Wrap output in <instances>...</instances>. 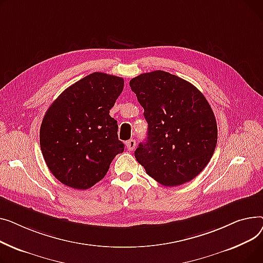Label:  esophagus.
Masks as SVG:
<instances>
[{
	"label": "esophagus",
	"instance_id": "1",
	"mask_svg": "<svg viewBox=\"0 0 263 263\" xmlns=\"http://www.w3.org/2000/svg\"><path fill=\"white\" fill-rule=\"evenodd\" d=\"M135 147H136V140L130 139V140L126 141V148L128 151H133V149H135Z\"/></svg>",
	"mask_w": 263,
	"mask_h": 263
}]
</instances>
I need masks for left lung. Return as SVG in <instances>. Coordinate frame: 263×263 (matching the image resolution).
<instances>
[{"instance_id":"1","label":"left lung","mask_w":263,"mask_h":263,"mask_svg":"<svg viewBox=\"0 0 263 263\" xmlns=\"http://www.w3.org/2000/svg\"><path fill=\"white\" fill-rule=\"evenodd\" d=\"M129 86L148 124L146 140L135 151L137 161L163 186L192 180L210 161L218 141L206 98L191 83L161 70L140 74Z\"/></svg>"}]
</instances>
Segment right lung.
<instances>
[{
	"instance_id": "obj_1",
	"label": "right lung",
	"mask_w": 263,
	"mask_h": 263,
	"mask_svg": "<svg viewBox=\"0 0 263 263\" xmlns=\"http://www.w3.org/2000/svg\"><path fill=\"white\" fill-rule=\"evenodd\" d=\"M124 87L122 77L95 72L67 88L46 110L40 147L52 174L73 189L99 182L124 144L109 116Z\"/></svg>"
}]
</instances>
